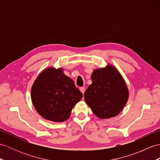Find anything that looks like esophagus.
<instances>
[{
	"label": "esophagus",
	"instance_id": "esophagus-1",
	"mask_svg": "<svg viewBox=\"0 0 160 160\" xmlns=\"http://www.w3.org/2000/svg\"><path fill=\"white\" fill-rule=\"evenodd\" d=\"M79 89H80V91H81V92L83 93H84V92H85V88H83V87H81V88H79Z\"/></svg>",
	"mask_w": 160,
	"mask_h": 160
}]
</instances>
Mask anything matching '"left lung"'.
<instances>
[{
	"instance_id": "left-lung-1",
	"label": "left lung",
	"mask_w": 160,
	"mask_h": 160,
	"mask_svg": "<svg viewBox=\"0 0 160 160\" xmlns=\"http://www.w3.org/2000/svg\"><path fill=\"white\" fill-rule=\"evenodd\" d=\"M92 83L85 92L84 99L98 118L108 119L118 115L128 99V89L119 71L112 66L96 69Z\"/></svg>"
}]
</instances>
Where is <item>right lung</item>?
Masks as SVG:
<instances>
[{"instance_id":"1","label":"right lung","mask_w":160,"mask_h":160,"mask_svg":"<svg viewBox=\"0 0 160 160\" xmlns=\"http://www.w3.org/2000/svg\"><path fill=\"white\" fill-rule=\"evenodd\" d=\"M62 71L53 67L44 70L31 89V99L38 113L55 122L67 120L83 97L74 81Z\"/></svg>"}]
</instances>
